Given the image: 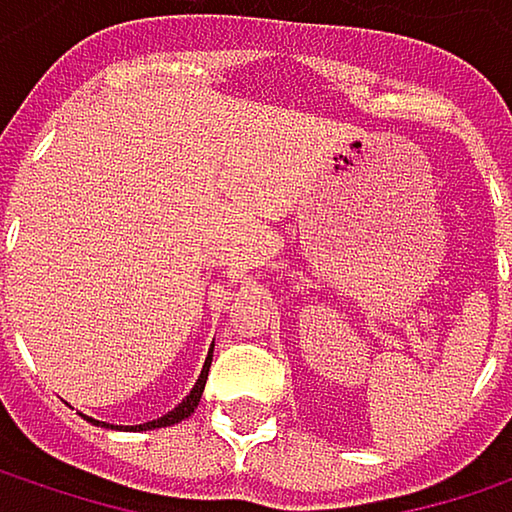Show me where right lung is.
Here are the masks:
<instances>
[{
  "label": "right lung",
  "instance_id": "add662e5",
  "mask_svg": "<svg viewBox=\"0 0 512 512\" xmlns=\"http://www.w3.org/2000/svg\"><path fill=\"white\" fill-rule=\"evenodd\" d=\"M213 353V350H210ZM210 358L204 361V370H201V376H198V382H195V388L189 391V397L180 403V406H174L168 415H162V418H156V421H148V424H139V427H133V430H154V427H171V424H177V421H183V418H189L192 412H195V406H198V400H201V391H204V382H207V370H210Z\"/></svg>",
  "mask_w": 512,
  "mask_h": 512
}]
</instances>
